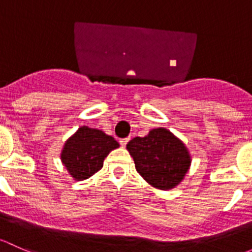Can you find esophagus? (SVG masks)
I'll return each mask as SVG.
<instances>
[{"label":"esophagus","mask_w":252,"mask_h":252,"mask_svg":"<svg viewBox=\"0 0 252 252\" xmlns=\"http://www.w3.org/2000/svg\"><path fill=\"white\" fill-rule=\"evenodd\" d=\"M128 141H129V137H127V138H123V139H120V144L123 145V147H126V144L128 143Z\"/></svg>","instance_id":"34e87169"}]
</instances>
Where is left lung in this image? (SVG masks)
Here are the masks:
<instances>
[{"label":"left lung","mask_w":252,"mask_h":252,"mask_svg":"<svg viewBox=\"0 0 252 252\" xmlns=\"http://www.w3.org/2000/svg\"><path fill=\"white\" fill-rule=\"evenodd\" d=\"M136 170L155 188L171 189L183 180L190 165L187 148L168 129L155 128L126 145Z\"/></svg>","instance_id":"left-lung-1"}]
</instances>
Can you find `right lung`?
<instances>
[{
	"label": "right lung",
	"mask_w": 252,
	"mask_h": 252,
	"mask_svg": "<svg viewBox=\"0 0 252 252\" xmlns=\"http://www.w3.org/2000/svg\"><path fill=\"white\" fill-rule=\"evenodd\" d=\"M118 147V142L100 129L82 126L66 141L62 161L75 180H87L103 167L109 153Z\"/></svg>",
	"instance_id": "1"
}]
</instances>
